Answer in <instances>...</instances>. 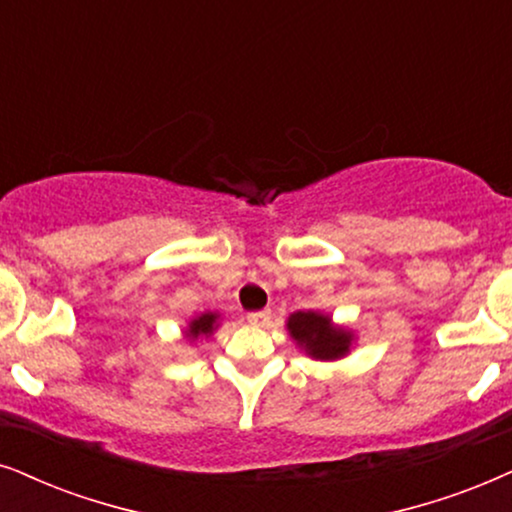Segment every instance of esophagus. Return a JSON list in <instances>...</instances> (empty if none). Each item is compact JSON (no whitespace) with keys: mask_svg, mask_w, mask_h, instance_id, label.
Here are the masks:
<instances>
[{"mask_svg":"<svg viewBox=\"0 0 512 512\" xmlns=\"http://www.w3.org/2000/svg\"><path fill=\"white\" fill-rule=\"evenodd\" d=\"M248 321L252 323V326H269L271 314L269 312H250Z\"/></svg>","mask_w":512,"mask_h":512,"instance_id":"esophagus-1","label":"esophagus"}]
</instances>
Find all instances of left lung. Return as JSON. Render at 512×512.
I'll list each match as a JSON object with an SVG mask.
<instances>
[{
  "instance_id": "1",
  "label": "left lung",
  "mask_w": 512,
  "mask_h": 512,
  "mask_svg": "<svg viewBox=\"0 0 512 512\" xmlns=\"http://www.w3.org/2000/svg\"><path fill=\"white\" fill-rule=\"evenodd\" d=\"M288 331L316 359H338L347 354L352 335L342 328H333L331 319L316 312H295L288 319Z\"/></svg>"
}]
</instances>
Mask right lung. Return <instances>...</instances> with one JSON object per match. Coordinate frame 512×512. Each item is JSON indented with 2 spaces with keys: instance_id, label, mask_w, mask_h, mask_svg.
<instances>
[{
  "instance_id": "right-lung-1",
  "label": "right lung",
  "mask_w": 512,
  "mask_h": 512,
  "mask_svg": "<svg viewBox=\"0 0 512 512\" xmlns=\"http://www.w3.org/2000/svg\"><path fill=\"white\" fill-rule=\"evenodd\" d=\"M215 323H217V314H203L198 319L191 321L189 326V338H200V335H210L215 331Z\"/></svg>"
}]
</instances>
